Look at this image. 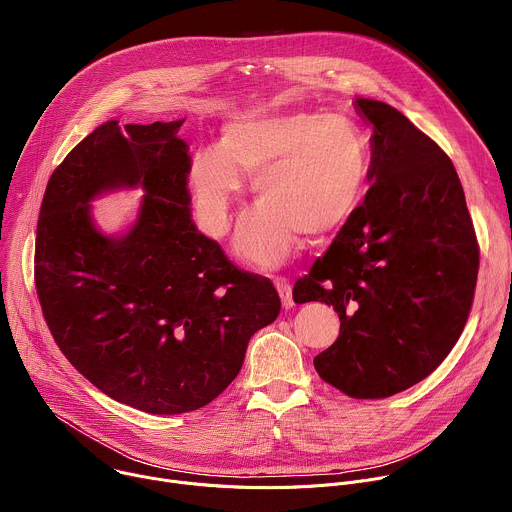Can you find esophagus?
Masks as SVG:
<instances>
[{"label":"esophagus","mask_w":512,"mask_h":512,"mask_svg":"<svg viewBox=\"0 0 512 512\" xmlns=\"http://www.w3.org/2000/svg\"><path fill=\"white\" fill-rule=\"evenodd\" d=\"M273 283H275V287H277V291H279V298H281L283 306H285V308L294 306V296H291V283H289V279H285V277H275Z\"/></svg>","instance_id":"34e87169"}]
</instances>
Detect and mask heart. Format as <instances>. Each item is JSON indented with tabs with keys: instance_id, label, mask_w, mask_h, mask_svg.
Wrapping results in <instances>:
<instances>
[{
	"instance_id": "heart-1",
	"label": "heart",
	"mask_w": 512,
	"mask_h": 512,
	"mask_svg": "<svg viewBox=\"0 0 512 512\" xmlns=\"http://www.w3.org/2000/svg\"><path fill=\"white\" fill-rule=\"evenodd\" d=\"M261 200L239 225L235 247L251 263H281L298 235L338 231L362 202L369 143L342 115L247 111L227 121L223 143L194 152L188 186L202 227L229 231L245 180Z\"/></svg>"
}]
</instances>
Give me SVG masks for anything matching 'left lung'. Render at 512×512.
Instances as JSON below:
<instances>
[{
	"instance_id": "8db88e82",
	"label": "left lung",
	"mask_w": 512,
	"mask_h": 512,
	"mask_svg": "<svg viewBox=\"0 0 512 512\" xmlns=\"http://www.w3.org/2000/svg\"><path fill=\"white\" fill-rule=\"evenodd\" d=\"M373 125L371 188L328 251L294 285V302L340 318L318 375L354 399H385L431 375L458 342L480 251L452 160L395 107L356 99Z\"/></svg>"
}]
</instances>
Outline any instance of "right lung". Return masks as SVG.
I'll list each match as a JSON object with an SVG mask.
<instances>
[{"label":"right lung","mask_w":512,"mask_h":512,"mask_svg":"<svg viewBox=\"0 0 512 512\" xmlns=\"http://www.w3.org/2000/svg\"><path fill=\"white\" fill-rule=\"evenodd\" d=\"M182 123L97 127L52 172L36 231L34 279L54 342L99 391L154 415L221 395L281 310L267 277L196 229ZM135 185L146 192L136 225L103 236L88 202Z\"/></svg>","instance_id":"obj_1"}]
</instances>
